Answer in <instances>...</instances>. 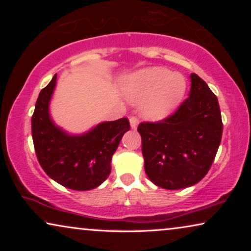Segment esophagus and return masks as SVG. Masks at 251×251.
Instances as JSON below:
<instances>
[{"label":"esophagus","mask_w":251,"mask_h":251,"mask_svg":"<svg viewBox=\"0 0 251 251\" xmlns=\"http://www.w3.org/2000/svg\"><path fill=\"white\" fill-rule=\"evenodd\" d=\"M129 121H130V126H131L132 129H136L137 126H138V123H139V120L137 116H131Z\"/></svg>","instance_id":"obj_1"}]
</instances>
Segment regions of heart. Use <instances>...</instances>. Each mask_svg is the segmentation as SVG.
Instances as JSON below:
<instances>
[{
    "label": "heart",
    "mask_w": 251,
    "mask_h": 251,
    "mask_svg": "<svg viewBox=\"0 0 251 251\" xmlns=\"http://www.w3.org/2000/svg\"><path fill=\"white\" fill-rule=\"evenodd\" d=\"M123 94L132 102L145 100L142 113L146 118H166L179 105L186 82L179 74L161 67H151L130 74L123 82Z\"/></svg>",
    "instance_id": "1"
}]
</instances>
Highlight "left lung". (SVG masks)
I'll return each instance as SVG.
<instances>
[{"mask_svg": "<svg viewBox=\"0 0 251 251\" xmlns=\"http://www.w3.org/2000/svg\"><path fill=\"white\" fill-rule=\"evenodd\" d=\"M145 173L166 190L197 184L210 169L222 140L218 99L197 74H191L190 96L173 115L159 122H142Z\"/></svg>", "mask_w": 251, "mask_h": 251, "instance_id": "left-lung-1", "label": "left lung"}]
</instances>
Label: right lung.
<instances>
[{"instance_id": "add662e5", "label": "right lung", "mask_w": 251, "mask_h": 251, "mask_svg": "<svg viewBox=\"0 0 251 251\" xmlns=\"http://www.w3.org/2000/svg\"><path fill=\"white\" fill-rule=\"evenodd\" d=\"M57 74L36 100L32 116V136L37 160L46 174L63 186L89 191L104 183L122 136L130 129L126 118L99 123L83 135H70L54 125L49 104Z\"/></svg>"}]
</instances>
